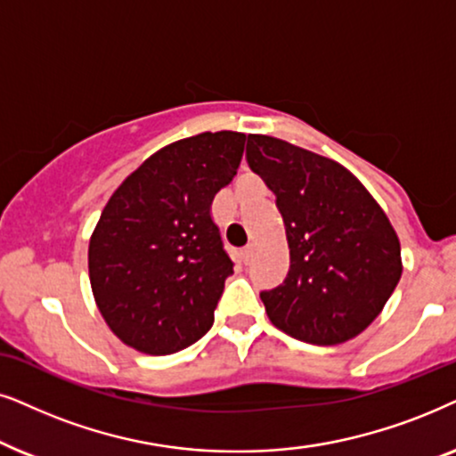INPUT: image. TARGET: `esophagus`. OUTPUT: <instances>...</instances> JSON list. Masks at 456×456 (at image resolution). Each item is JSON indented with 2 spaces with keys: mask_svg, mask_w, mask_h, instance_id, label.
<instances>
[{
  "mask_svg": "<svg viewBox=\"0 0 456 456\" xmlns=\"http://www.w3.org/2000/svg\"><path fill=\"white\" fill-rule=\"evenodd\" d=\"M252 254H254V250H252V246H246L244 250H241V260H244V263L248 265L252 260Z\"/></svg>",
  "mask_w": 456,
  "mask_h": 456,
  "instance_id": "1",
  "label": "esophagus"
}]
</instances>
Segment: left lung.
Masks as SVG:
<instances>
[{
	"label": "left lung",
	"mask_w": 456,
	"mask_h": 456,
	"mask_svg": "<svg viewBox=\"0 0 456 456\" xmlns=\"http://www.w3.org/2000/svg\"><path fill=\"white\" fill-rule=\"evenodd\" d=\"M246 160L275 193L289 246L283 283L260 291L271 323L317 346L359 336L403 275L384 210L342 165L281 139L248 135Z\"/></svg>",
	"instance_id": "8db88e82"
}]
</instances>
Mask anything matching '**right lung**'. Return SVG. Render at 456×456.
Listing matches in <instances>:
<instances>
[{
	"label": "right lung",
	"mask_w": 456,
	"mask_h": 456,
	"mask_svg": "<svg viewBox=\"0 0 456 456\" xmlns=\"http://www.w3.org/2000/svg\"><path fill=\"white\" fill-rule=\"evenodd\" d=\"M246 135L200 133L151 154L126 177L89 241L102 317L126 346L173 354L215 323L233 260L210 206L238 175Z\"/></svg>",
	"instance_id": "add662e5"
}]
</instances>
